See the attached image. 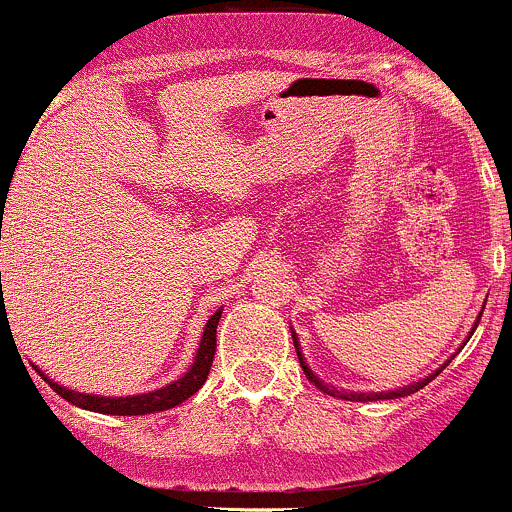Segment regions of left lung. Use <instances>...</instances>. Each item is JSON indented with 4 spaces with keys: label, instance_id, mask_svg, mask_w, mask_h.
<instances>
[{
    "label": "left lung",
    "instance_id": "1",
    "mask_svg": "<svg viewBox=\"0 0 512 512\" xmlns=\"http://www.w3.org/2000/svg\"><path fill=\"white\" fill-rule=\"evenodd\" d=\"M480 321V318H478ZM475 331V328H473ZM293 346H296V353H298V363H301V368H303V373H306V378L308 381L313 383V386L316 388H321L323 393H328V396H333V398H343V401H358V403H366V401H388V398H403V396H411V393H416V391H421L423 386H428L430 381H433L435 376H438L440 371H443V368H440V371H435L433 376H428V378H423V381H418V383H413V386H408V388H401V391H388V393H346V391H336V388L333 386H323V381H318L316 376H313L311 373V368L306 366V361H303V356H301V351H298V338L293 336Z\"/></svg>",
    "mask_w": 512,
    "mask_h": 512
}]
</instances>
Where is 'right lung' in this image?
Here are the masks:
<instances>
[{"label": "right lung", "instance_id": "obj_1", "mask_svg": "<svg viewBox=\"0 0 512 512\" xmlns=\"http://www.w3.org/2000/svg\"><path fill=\"white\" fill-rule=\"evenodd\" d=\"M221 318V308L209 318L204 328V338H201V346L196 351L194 366L189 368L186 376H181L179 381L169 383L166 388H159V391L151 393H141V396H126V398H106V396H89V393H77L69 391V388L59 386L54 383L52 378L44 376L39 371V376L49 383L54 393L64 398V401L74 403V406L84 408V411H94V413H106V416H146V413H156V411H169V408L179 406L184 403L186 398L194 396L204 381L209 378L211 363H214V353H216V326H219Z\"/></svg>", "mask_w": 512, "mask_h": 512}]
</instances>
